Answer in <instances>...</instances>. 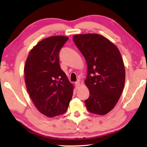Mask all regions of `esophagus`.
Here are the masks:
<instances>
[{"mask_svg": "<svg viewBox=\"0 0 147 147\" xmlns=\"http://www.w3.org/2000/svg\"><path fill=\"white\" fill-rule=\"evenodd\" d=\"M79 86H80V82H76L75 83V87L76 89H78L79 88Z\"/></svg>", "mask_w": 147, "mask_h": 147, "instance_id": "34e87169", "label": "esophagus"}]
</instances>
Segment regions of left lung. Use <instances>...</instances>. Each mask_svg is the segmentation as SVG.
I'll return each instance as SVG.
<instances>
[{
	"label": "left lung",
	"instance_id": "obj_1",
	"mask_svg": "<svg viewBox=\"0 0 147 147\" xmlns=\"http://www.w3.org/2000/svg\"><path fill=\"white\" fill-rule=\"evenodd\" d=\"M73 41L88 65L86 108L91 113L106 115L115 106L124 88L125 69L121 54L112 42L99 34L74 35Z\"/></svg>",
	"mask_w": 147,
	"mask_h": 147
}]
</instances>
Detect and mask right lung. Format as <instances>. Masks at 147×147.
Returning a JSON list of instances; mask_svg holds the SVG:
<instances>
[{
    "mask_svg": "<svg viewBox=\"0 0 147 147\" xmlns=\"http://www.w3.org/2000/svg\"><path fill=\"white\" fill-rule=\"evenodd\" d=\"M69 38L52 36L33 47L24 65L27 91L35 106L49 117L64 113L73 96V85L59 66V53Z\"/></svg>",
    "mask_w": 147,
    "mask_h": 147,
    "instance_id": "1",
    "label": "right lung"
}]
</instances>
